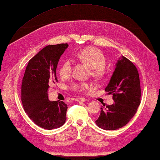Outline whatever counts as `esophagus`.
Segmentation results:
<instances>
[{"label": "esophagus", "instance_id": "34e87169", "mask_svg": "<svg viewBox=\"0 0 160 160\" xmlns=\"http://www.w3.org/2000/svg\"><path fill=\"white\" fill-rule=\"evenodd\" d=\"M87 100V99H86V98H76V101L77 102H86Z\"/></svg>", "mask_w": 160, "mask_h": 160}]
</instances>
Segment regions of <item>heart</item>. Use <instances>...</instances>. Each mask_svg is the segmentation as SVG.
<instances>
[{"label": "heart", "instance_id": "1", "mask_svg": "<svg viewBox=\"0 0 160 160\" xmlns=\"http://www.w3.org/2000/svg\"><path fill=\"white\" fill-rule=\"evenodd\" d=\"M76 58L81 62L90 68L91 76L96 79H101L105 76L107 70L105 68L106 58L102 52L95 47H87L78 52ZM72 71V63L67 60L62 63L60 69V76L62 78H67L71 76ZM90 84L85 82H76L71 84V89L76 91H84L89 89Z\"/></svg>", "mask_w": 160, "mask_h": 160}]
</instances>
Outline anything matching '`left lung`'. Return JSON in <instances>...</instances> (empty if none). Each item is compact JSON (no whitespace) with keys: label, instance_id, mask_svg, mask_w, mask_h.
<instances>
[{"label":"left lung","instance_id":"1","mask_svg":"<svg viewBox=\"0 0 160 160\" xmlns=\"http://www.w3.org/2000/svg\"><path fill=\"white\" fill-rule=\"evenodd\" d=\"M105 91L113 95L114 103L101 107L96 124L104 130H116L123 127L136 113L141 102L140 77L136 67L122 56Z\"/></svg>","mask_w":160,"mask_h":160}]
</instances>
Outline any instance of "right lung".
<instances>
[{"label":"right lung","instance_id":"right-lung-1","mask_svg":"<svg viewBox=\"0 0 160 160\" xmlns=\"http://www.w3.org/2000/svg\"><path fill=\"white\" fill-rule=\"evenodd\" d=\"M68 44L48 45L29 61L22 78L21 100L28 117L42 128L52 130L66 121L67 105L62 101H50L48 89L58 82L56 68Z\"/></svg>","mask_w":160,"mask_h":160}]
</instances>
